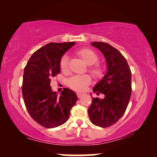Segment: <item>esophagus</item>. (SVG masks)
I'll list each match as a JSON object with an SVG mask.
<instances>
[{"label": "esophagus", "instance_id": "1", "mask_svg": "<svg viewBox=\"0 0 157 157\" xmlns=\"http://www.w3.org/2000/svg\"><path fill=\"white\" fill-rule=\"evenodd\" d=\"M76 94H77V96H78V98L81 97V96H82L83 95V93H81V92H77Z\"/></svg>", "mask_w": 157, "mask_h": 157}]
</instances>
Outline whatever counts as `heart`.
<instances>
[{
	"label": "heart",
	"mask_w": 157,
	"mask_h": 157,
	"mask_svg": "<svg viewBox=\"0 0 157 157\" xmlns=\"http://www.w3.org/2000/svg\"><path fill=\"white\" fill-rule=\"evenodd\" d=\"M78 54L88 65H93L98 61V56L93 51L89 48H83L78 52ZM68 58L66 55L62 57L60 62V67L61 69H66L68 67ZM91 72L96 77H101L103 74V71L99 66H94L91 68ZM91 78L89 75H76L72 76L68 81V85L71 89L77 91H83L88 85L90 84Z\"/></svg>",
	"instance_id": "heart-1"
}]
</instances>
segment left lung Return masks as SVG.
Masks as SVG:
<instances>
[{"mask_svg": "<svg viewBox=\"0 0 157 157\" xmlns=\"http://www.w3.org/2000/svg\"><path fill=\"white\" fill-rule=\"evenodd\" d=\"M91 44L103 53L107 71L93 89L94 92L104 94V98H92L88 113L92 124L105 128L117 123L127 108L132 94V72L125 58L114 47L103 42Z\"/></svg>", "mask_w": 157, "mask_h": 157, "instance_id": "obj_1", "label": "left lung"}]
</instances>
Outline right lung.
Segmentation results:
<instances>
[{
    "instance_id": "right-lung-1",
    "label": "right lung",
    "mask_w": 157,
    "mask_h": 157,
    "mask_svg": "<svg viewBox=\"0 0 157 157\" xmlns=\"http://www.w3.org/2000/svg\"><path fill=\"white\" fill-rule=\"evenodd\" d=\"M75 42L50 43L33 53L24 68L22 93L29 114L46 128H55L68 119L76 104V93L65 88L59 96L50 86L51 78L61 72L60 62Z\"/></svg>"
}]
</instances>
